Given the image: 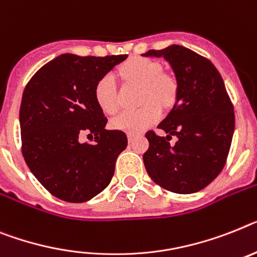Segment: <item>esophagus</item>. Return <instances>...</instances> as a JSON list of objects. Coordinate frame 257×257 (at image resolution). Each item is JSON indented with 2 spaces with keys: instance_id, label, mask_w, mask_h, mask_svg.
Returning a JSON list of instances; mask_svg holds the SVG:
<instances>
[{
  "instance_id": "obj_1",
  "label": "esophagus",
  "mask_w": 257,
  "mask_h": 257,
  "mask_svg": "<svg viewBox=\"0 0 257 257\" xmlns=\"http://www.w3.org/2000/svg\"><path fill=\"white\" fill-rule=\"evenodd\" d=\"M136 139V135H133V133H128V140H129V142L131 141H133V140Z\"/></svg>"
}]
</instances>
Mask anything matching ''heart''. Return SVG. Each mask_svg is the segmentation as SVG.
Returning a JSON list of instances; mask_svg holds the SVG:
<instances>
[{"instance_id": "obj_1", "label": "heart", "mask_w": 257, "mask_h": 257, "mask_svg": "<svg viewBox=\"0 0 257 257\" xmlns=\"http://www.w3.org/2000/svg\"><path fill=\"white\" fill-rule=\"evenodd\" d=\"M122 74L129 81L144 85L141 102L144 107L126 109L111 120L112 128L128 133L144 132L161 117V108L174 104L178 94V85L170 75L162 74V65L158 61L136 57L121 68ZM95 99L105 113H113L118 108V91L115 75L105 73L95 85Z\"/></svg>"}]
</instances>
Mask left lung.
<instances>
[{
	"label": "left lung",
	"instance_id": "1",
	"mask_svg": "<svg viewBox=\"0 0 257 257\" xmlns=\"http://www.w3.org/2000/svg\"><path fill=\"white\" fill-rule=\"evenodd\" d=\"M142 56L163 57L178 83L175 104L158 125L167 136L146 133V171L153 182L174 193L201 191L223 169L234 135V107L223 79L208 59L182 45ZM172 135L175 144L169 142Z\"/></svg>",
	"mask_w": 257,
	"mask_h": 257
}]
</instances>
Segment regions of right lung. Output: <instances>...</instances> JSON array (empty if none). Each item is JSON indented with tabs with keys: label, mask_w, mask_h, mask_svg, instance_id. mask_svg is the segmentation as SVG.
<instances>
[{
	"label": "right lung",
	"mask_w": 257,
	"mask_h": 257,
	"mask_svg": "<svg viewBox=\"0 0 257 257\" xmlns=\"http://www.w3.org/2000/svg\"><path fill=\"white\" fill-rule=\"evenodd\" d=\"M128 55L65 53L39 69L26 86L19 109L22 154L49 193L68 202H85L109 184L128 139L105 129L107 117L95 99V85ZM85 133L94 144H82Z\"/></svg>",
	"instance_id": "1"
}]
</instances>
